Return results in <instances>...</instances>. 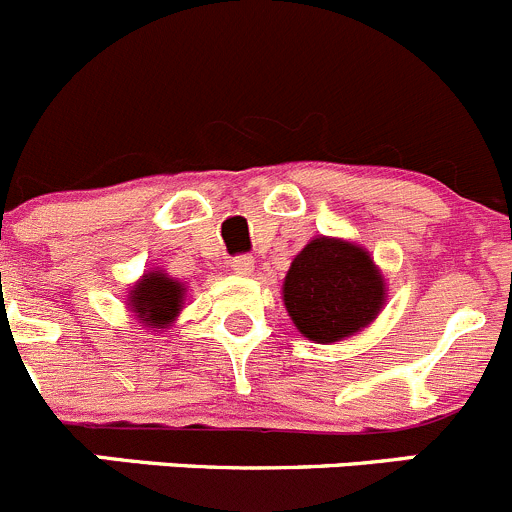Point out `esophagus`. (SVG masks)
Masks as SVG:
<instances>
[{
    "mask_svg": "<svg viewBox=\"0 0 512 512\" xmlns=\"http://www.w3.org/2000/svg\"><path fill=\"white\" fill-rule=\"evenodd\" d=\"M254 256H236L231 258V271L239 273V276H251L254 273Z\"/></svg>",
    "mask_w": 512,
    "mask_h": 512,
    "instance_id": "1",
    "label": "esophagus"
}]
</instances>
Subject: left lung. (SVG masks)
Instances as JSON below:
<instances>
[{"label":"left lung","instance_id":"8db88e82","mask_svg":"<svg viewBox=\"0 0 512 512\" xmlns=\"http://www.w3.org/2000/svg\"><path fill=\"white\" fill-rule=\"evenodd\" d=\"M281 296L298 333L323 346L371 326L388 298L368 249L331 236H316L293 256Z\"/></svg>","mask_w":512,"mask_h":512}]
</instances>
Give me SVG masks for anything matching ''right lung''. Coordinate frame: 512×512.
I'll use <instances>...</instances> for the list:
<instances>
[{
    "instance_id": "right-lung-1",
    "label": "right lung",
    "mask_w": 512,
    "mask_h": 512,
    "mask_svg": "<svg viewBox=\"0 0 512 512\" xmlns=\"http://www.w3.org/2000/svg\"><path fill=\"white\" fill-rule=\"evenodd\" d=\"M186 301V286L161 268L146 271L126 291V308L149 331H164L179 318Z\"/></svg>"
}]
</instances>
